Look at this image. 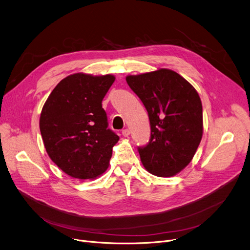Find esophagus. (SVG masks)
<instances>
[{"label": "esophagus", "mask_w": 250, "mask_h": 250, "mask_svg": "<svg viewBox=\"0 0 250 250\" xmlns=\"http://www.w3.org/2000/svg\"><path fill=\"white\" fill-rule=\"evenodd\" d=\"M123 135H124V137L125 138H128L129 137V133H130V131H129V129L128 128H125V129H124L123 130Z\"/></svg>", "instance_id": "34e87169"}]
</instances>
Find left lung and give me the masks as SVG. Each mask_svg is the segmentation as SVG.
Masks as SVG:
<instances>
[{
	"instance_id": "1",
	"label": "left lung",
	"mask_w": 250,
	"mask_h": 250,
	"mask_svg": "<svg viewBox=\"0 0 250 250\" xmlns=\"http://www.w3.org/2000/svg\"><path fill=\"white\" fill-rule=\"evenodd\" d=\"M125 80L150 122V140L139 147L143 166L160 177L177 174L191 162L202 138V104L196 89L168 69L128 75Z\"/></svg>"
}]
</instances>
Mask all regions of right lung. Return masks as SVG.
<instances>
[{
    "instance_id": "1",
    "label": "right lung",
    "mask_w": 250,
    "mask_h": 250,
    "mask_svg": "<svg viewBox=\"0 0 250 250\" xmlns=\"http://www.w3.org/2000/svg\"><path fill=\"white\" fill-rule=\"evenodd\" d=\"M115 80L112 75H70L56 85L42 108L44 148L67 175L95 179L108 167L120 138L107 128L102 102Z\"/></svg>"
}]
</instances>
